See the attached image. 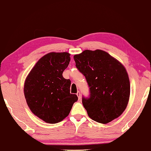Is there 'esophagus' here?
<instances>
[{"instance_id":"obj_1","label":"esophagus","mask_w":151,"mask_h":151,"mask_svg":"<svg viewBox=\"0 0 151 151\" xmlns=\"http://www.w3.org/2000/svg\"><path fill=\"white\" fill-rule=\"evenodd\" d=\"M76 96H78V100H80L81 99V93H80V91H78V92L76 93Z\"/></svg>"}]
</instances>
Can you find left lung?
I'll return each instance as SVG.
<instances>
[{"label":"left lung","mask_w":151,"mask_h":151,"mask_svg":"<svg viewBox=\"0 0 151 151\" xmlns=\"http://www.w3.org/2000/svg\"><path fill=\"white\" fill-rule=\"evenodd\" d=\"M73 58L90 88L89 97L82 96V101L90 119L107 124L120 116L127 107L130 93L124 67L101 50H84Z\"/></svg>","instance_id":"8db88e82"}]
</instances>
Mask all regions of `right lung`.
I'll list each match as a JSON object with an SVG mask.
<instances>
[{
    "instance_id": "1",
    "label": "right lung",
    "mask_w": 151,
    "mask_h": 151,
    "mask_svg": "<svg viewBox=\"0 0 151 151\" xmlns=\"http://www.w3.org/2000/svg\"><path fill=\"white\" fill-rule=\"evenodd\" d=\"M70 60L67 52L49 53L38 61L25 80L27 103L32 113L47 123L63 120L78 100L70 93V81L63 76Z\"/></svg>"
}]
</instances>
